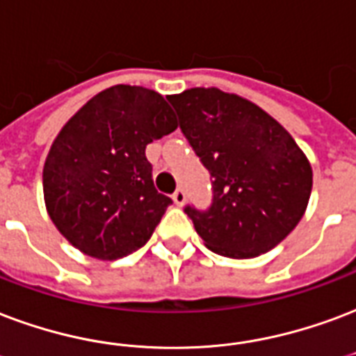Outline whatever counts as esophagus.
<instances>
[{
    "mask_svg": "<svg viewBox=\"0 0 356 356\" xmlns=\"http://www.w3.org/2000/svg\"><path fill=\"white\" fill-rule=\"evenodd\" d=\"M172 200H175L178 207H181V204L186 202V191H184V189H181V188L176 189L175 193H172Z\"/></svg>",
    "mask_w": 356,
    "mask_h": 356,
    "instance_id": "obj_1",
    "label": "esophagus"
}]
</instances>
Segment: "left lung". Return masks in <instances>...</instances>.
I'll return each mask as SVG.
<instances>
[{"label":"left lung","mask_w":356,"mask_h":356,"mask_svg":"<svg viewBox=\"0 0 356 356\" xmlns=\"http://www.w3.org/2000/svg\"><path fill=\"white\" fill-rule=\"evenodd\" d=\"M167 99L212 180L208 210L184 208L197 234L223 257L276 248L298 225L312 193V167L295 138L263 108L218 88Z\"/></svg>","instance_id":"1"}]
</instances>
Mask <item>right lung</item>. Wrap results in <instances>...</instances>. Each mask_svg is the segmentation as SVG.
Here are the masks:
<instances>
[{"mask_svg":"<svg viewBox=\"0 0 356 356\" xmlns=\"http://www.w3.org/2000/svg\"><path fill=\"white\" fill-rule=\"evenodd\" d=\"M178 127L154 90L118 84L60 131L42 168L48 216L90 257L116 261L143 248L170 197L157 193L146 146Z\"/></svg>","mask_w":356,"mask_h":356,"instance_id":"1","label":"right lung"}]
</instances>
